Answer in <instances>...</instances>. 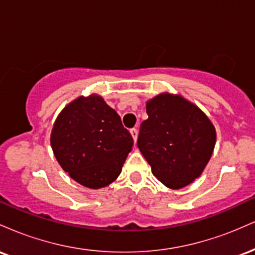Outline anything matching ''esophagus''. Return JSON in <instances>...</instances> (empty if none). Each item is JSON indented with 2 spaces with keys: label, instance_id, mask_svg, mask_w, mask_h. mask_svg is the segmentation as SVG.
Masks as SVG:
<instances>
[{
  "label": "esophagus",
  "instance_id": "1",
  "mask_svg": "<svg viewBox=\"0 0 255 255\" xmlns=\"http://www.w3.org/2000/svg\"><path fill=\"white\" fill-rule=\"evenodd\" d=\"M130 134H131V136H133L134 142H136V139H137V129H136V128H131Z\"/></svg>",
  "mask_w": 255,
  "mask_h": 255
}]
</instances>
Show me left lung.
<instances>
[{"label": "left lung", "instance_id": "obj_1", "mask_svg": "<svg viewBox=\"0 0 255 255\" xmlns=\"http://www.w3.org/2000/svg\"><path fill=\"white\" fill-rule=\"evenodd\" d=\"M148 119L140 125L137 147L152 174L180 189L201 175L212 156L216 130L197 105L162 93L146 103Z\"/></svg>", "mask_w": 255, "mask_h": 255}]
</instances>
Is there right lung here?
<instances>
[{"instance_id": "obj_1", "label": "right lung", "mask_w": 255, "mask_h": 255, "mask_svg": "<svg viewBox=\"0 0 255 255\" xmlns=\"http://www.w3.org/2000/svg\"><path fill=\"white\" fill-rule=\"evenodd\" d=\"M50 142L63 170L89 188L115 181L134 144L119 114L96 95L75 99L64 108Z\"/></svg>"}]
</instances>
